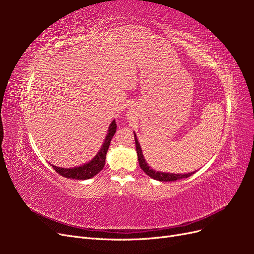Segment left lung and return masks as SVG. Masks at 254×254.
<instances>
[{"mask_svg":"<svg viewBox=\"0 0 254 254\" xmlns=\"http://www.w3.org/2000/svg\"><path fill=\"white\" fill-rule=\"evenodd\" d=\"M134 141H135V148H136L137 160H139L140 167L142 168L143 172L146 175H148L149 177H151L152 179L158 180V181H165V182H167V181H176V180H180L182 178H188V177L195 174V172L188 173V174H173V173L171 174V173L156 172L155 170H152V168L147 164V162H146V160L144 159L141 145H140L139 141H137V137H136L135 133H134Z\"/></svg>","mask_w":254,"mask_h":254,"instance_id":"left-lung-1","label":"left lung"}]
</instances>
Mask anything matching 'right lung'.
<instances>
[{"mask_svg":"<svg viewBox=\"0 0 254 254\" xmlns=\"http://www.w3.org/2000/svg\"><path fill=\"white\" fill-rule=\"evenodd\" d=\"M115 131H117V123H115V120H113L108 128V132H107V135L105 137V141L102 145L101 149L98 150L96 156L91 161H89L88 163H84L80 166L72 167V168L58 167L50 163L51 166L55 170V172H57L63 177H65V178L75 179V180H87L92 178V177L97 175L104 168L107 151H108L110 142L112 140Z\"/></svg>","mask_w":254,"mask_h":254,"instance_id":"add662e5","label":"right lung"}]
</instances>
